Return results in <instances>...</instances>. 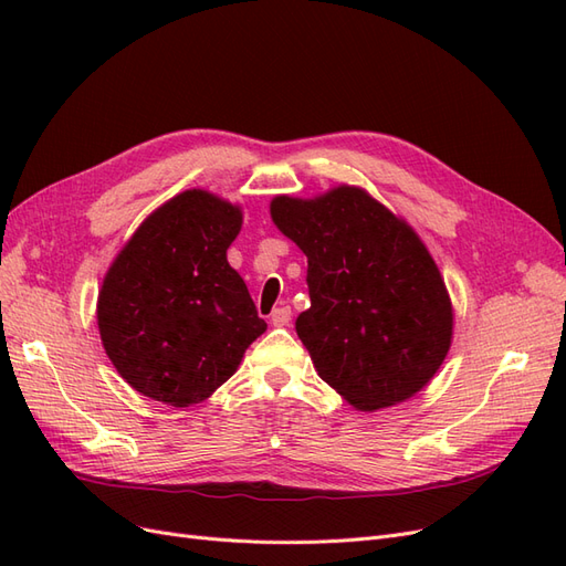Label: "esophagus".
Listing matches in <instances>:
<instances>
[{
  "mask_svg": "<svg viewBox=\"0 0 566 566\" xmlns=\"http://www.w3.org/2000/svg\"><path fill=\"white\" fill-rule=\"evenodd\" d=\"M290 316H293L290 306H279V310H273V314H271V323L276 325V328H283V325L290 323Z\"/></svg>",
  "mask_w": 566,
  "mask_h": 566,
  "instance_id": "esophagus-1",
  "label": "esophagus"
}]
</instances>
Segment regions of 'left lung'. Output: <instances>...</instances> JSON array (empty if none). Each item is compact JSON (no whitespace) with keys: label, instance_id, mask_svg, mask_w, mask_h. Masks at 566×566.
Instances as JSON below:
<instances>
[{"label":"left lung","instance_id":"1","mask_svg":"<svg viewBox=\"0 0 566 566\" xmlns=\"http://www.w3.org/2000/svg\"><path fill=\"white\" fill-rule=\"evenodd\" d=\"M271 219L306 254L312 306L295 321L321 378L354 408L413 397L447 358L453 312L434 260L361 188L279 196Z\"/></svg>","mask_w":566,"mask_h":566}]
</instances>
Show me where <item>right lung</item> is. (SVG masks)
<instances>
[{"label": "right lung", "mask_w": 566, "mask_h": 566, "mask_svg": "<svg viewBox=\"0 0 566 566\" xmlns=\"http://www.w3.org/2000/svg\"><path fill=\"white\" fill-rule=\"evenodd\" d=\"M243 214L208 191L153 212L98 293V331L117 373L144 397L191 406L224 385L266 331L227 262Z\"/></svg>", "instance_id": "obj_1"}]
</instances>
